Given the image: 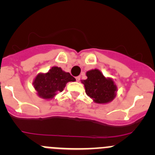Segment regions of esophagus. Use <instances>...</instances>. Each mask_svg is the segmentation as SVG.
I'll list each match as a JSON object with an SVG mask.
<instances>
[{
  "mask_svg": "<svg viewBox=\"0 0 155 155\" xmlns=\"http://www.w3.org/2000/svg\"><path fill=\"white\" fill-rule=\"evenodd\" d=\"M80 79H81V76H77V77H76V79L77 82H79V81H80Z\"/></svg>",
  "mask_w": 155,
  "mask_h": 155,
  "instance_id": "obj_1",
  "label": "esophagus"
}]
</instances>
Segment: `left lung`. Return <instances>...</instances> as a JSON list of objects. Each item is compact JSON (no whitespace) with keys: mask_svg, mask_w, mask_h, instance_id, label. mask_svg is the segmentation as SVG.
<instances>
[{"mask_svg":"<svg viewBox=\"0 0 155 155\" xmlns=\"http://www.w3.org/2000/svg\"><path fill=\"white\" fill-rule=\"evenodd\" d=\"M87 79L82 81L85 92L97 104H107L115 98L117 87L111 79H107L100 70H91L86 73Z\"/></svg>","mask_w":155,"mask_h":155,"instance_id":"obj_1","label":"left lung"}]
</instances>
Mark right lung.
I'll list each match as a JSON object with an SVG mask.
<instances>
[{
	"mask_svg": "<svg viewBox=\"0 0 155 155\" xmlns=\"http://www.w3.org/2000/svg\"><path fill=\"white\" fill-rule=\"evenodd\" d=\"M76 81L69 73L61 68L53 67L48 73H40L34 81V86L39 97L43 99H51L58 92H61L68 82Z\"/></svg>",
	"mask_w": 155,
	"mask_h": 155,
	"instance_id": "1",
	"label": "right lung"
}]
</instances>
